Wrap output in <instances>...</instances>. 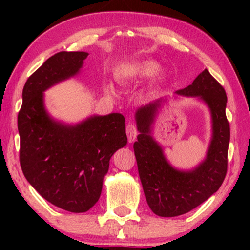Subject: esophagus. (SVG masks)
Listing matches in <instances>:
<instances>
[{"label": "esophagus", "instance_id": "esophagus-1", "mask_svg": "<svg viewBox=\"0 0 250 250\" xmlns=\"http://www.w3.org/2000/svg\"><path fill=\"white\" fill-rule=\"evenodd\" d=\"M126 135H128V141L130 143L134 142L135 139H137L138 130L133 124H128V125H126Z\"/></svg>", "mask_w": 250, "mask_h": 250}]
</instances>
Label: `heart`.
<instances>
[{"mask_svg": "<svg viewBox=\"0 0 250 250\" xmlns=\"http://www.w3.org/2000/svg\"><path fill=\"white\" fill-rule=\"evenodd\" d=\"M159 70L160 65L158 62L150 61V59H145V61L129 62V64L118 67L115 71V76L118 82L125 83L138 78L151 77Z\"/></svg>", "mask_w": 250, "mask_h": 250, "instance_id": "heart-1", "label": "heart"}]
</instances>
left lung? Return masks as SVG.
<instances>
[{"instance_id": "1", "label": "left lung", "mask_w": 250, "mask_h": 250, "mask_svg": "<svg viewBox=\"0 0 250 250\" xmlns=\"http://www.w3.org/2000/svg\"><path fill=\"white\" fill-rule=\"evenodd\" d=\"M183 97H197L209 109L211 139L206 158L192 170L171 166L162 146L152 137L159 109L167 99H158L135 112L139 131L133 149L143 192L147 205L161 217H174L188 213L221 188L227 172V152L230 131L226 118L227 97L224 88L205 69L192 84L175 91Z\"/></svg>"}]
</instances>
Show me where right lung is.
I'll return each mask as SVG.
<instances>
[{"label":"right lung","instance_id":"add662e5","mask_svg":"<svg viewBox=\"0 0 250 250\" xmlns=\"http://www.w3.org/2000/svg\"><path fill=\"white\" fill-rule=\"evenodd\" d=\"M87 56L61 52L49 57L25 83L18 117L24 176L46 201L71 213L89 210L98 202L109 161L128 142L121 113L68 125L45 108L44 91L78 75Z\"/></svg>","mask_w":250,"mask_h":250}]
</instances>
